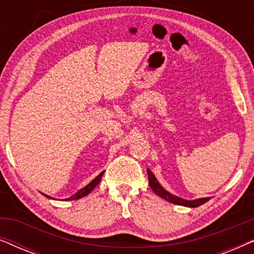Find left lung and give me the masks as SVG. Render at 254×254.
<instances>
[{
    "label": "left lung",
    "instance_id": "left-lung-1",
    "mask_svg": "<svg viewBox=\"0 0 254 254\" xmlns=\"http://www.w3.org/2000/svg\"><path fill=\"white\" fill-rule=\"evenodd\" d=\"M147 172H148V179H149V185H150V189L154 190V192L157 194L159 197L169 201V202L178 204V206L195 208V207L201 206V204L206 203L207 201L210 200V197H200V199H195V200H185V199H183V197L173 195V194L168 192V190H166L164 187H163L161 184L158 183V180L156 179L155 175L150 171V170L148 169Z\"/></svg>",
    "mask_w": 254,
    "mask_h": 254
}]
</instances>
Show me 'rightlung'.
I'll return each mask as SVG.
<instances>
[{
	"instance_id": "1",
	"label": "right lung",
	"mask_w": 254,
	"mask_h": 254,
	"mask_svg": "<svg viewBox=\"0 0 254 254\" xmlns=\"http://www.w3.org/2000/svg\"><path fill=\"white\" fill-rule=\"evenodd\" d=\"M103 175H104V172H102V173H100V175L97 176L96 178L92 180V182H90L85 187H83V189L79 190L77 193H75L74 195H71L70 197H68V199H65V200H67V201H70V200H78V199H81V197H83V196L88 195V194L91 193L92 190H93V189H95V187L100 183V179H102ZM41 194H43V195H45L46 197H48V199H53V197L50 196V195H46V194H44V193H41Z\"/></svg>"
}]
</instances>
